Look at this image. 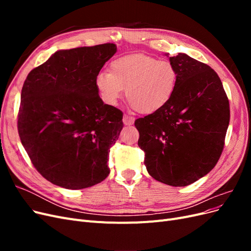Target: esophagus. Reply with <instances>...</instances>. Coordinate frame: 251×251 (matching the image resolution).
Listing matches in <instances>:
<instances>
[{"label":"esophagus","mask_w":251,"mask_h":251,"mask_svg":"<svg viewBox=\"0 0 251 251\" xmlns=\"http://www.w3.org/2000/svg\"><path fill=\"white\" fill-rule=\"evenodd\" d=\"M123 121H124V125H125V126H131V125L134 124L135 118H134L133 116L126 115V114H125L124 118H123Z\"/></svg>","instance_id":"34e87169"}]
</instances>
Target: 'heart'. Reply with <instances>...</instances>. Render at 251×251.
Segmentation results:
<instances>
[{"label": "heart", "mask_w": 251, "mask_h": 251, "mask_svg": "<svg viewBox=\"0 0 251 251\" xmlns=\"http://www.w3.org/2000/svg\"><path fill=\"white\" fill-rule=\"evenodd\" d=\"M178 71L169 60L133 54L114 59L109 72H100L95 86L101 100L116 104L126 89V100L140 113L151 114L164 108L176 91Z\"/></svg>", "instance_id": "1"}]
</instances>
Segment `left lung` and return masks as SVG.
I'll list each match as a JSON object with an SVG mask.
<instances>
[{
	"label": "left lung",
	"mask_w": 251,
	"mask_h": 251,
	"mask_svg": "<svg viewBox=\"0 0 251 251\" xmlns=\"http://www.w3.org/2000/svg\"><path fill=\"white\" fill-rule=\"evenodd\" d=\"M178 85L164 108L135 120L144 164L155 180L186 186L215 168L229 125V101L209 66L184 53L170 57Z\"/></svg>",
	"instance_id": "1"
}]
</instances>
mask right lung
<instances>
[{
    "label": "right lung",
    "mask_w": 251,
    "mask_h": 251,
    "mask_svg": "<svg viewBox=\"0 0 251 251\" xmlns=\"http://www.w3.org/2000/svg\"><path fill=\"white\" fill-rule=\"evenodd\" d=\"M116 51L111 43L56 51L23 85L21 142L36 171L53 184L81 189L109 176L123 112L103 103L95 78Z\"/></svg>",
    "instance_id": "1"
}]
</instances>
